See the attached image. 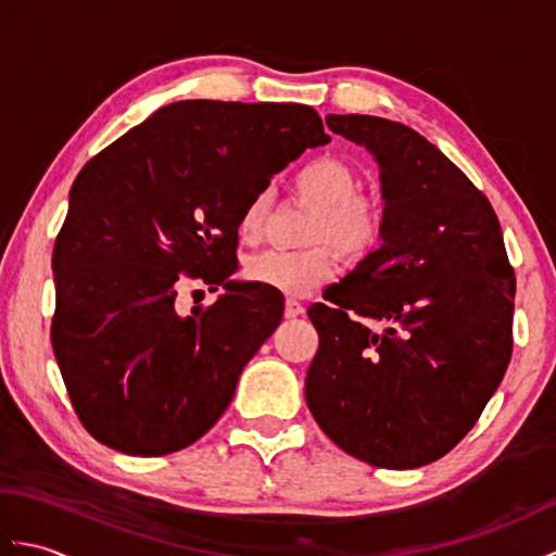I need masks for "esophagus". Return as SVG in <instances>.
Masks as SVG:
<instances>
[{"label":"esophagus","instance_id":"34e87169","mask_svg":"<svg viewBox=\"0 0 556 556\" xmlns=\"http://www.w3.org/2000/svg\"><path fill=\"white\" fill-rule=\"evenodd\" d=\"M303 313H305L303 303H299L296 299H289V301H287V305H285V315H287V317H299V315H303Z\"/></svg>","mask_w":556,"mask_h":556}]
</instances>
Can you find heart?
I'll list each match as a JSON object with an SVG mask.
<instances>
[{
    "mask_svg": "<svg viewBox=\"0 0 556 556\" xmlns=\"http://www.w3.org/2000/svg\"><path fill=\"white\" fill-rule=\"evenodd\" d=\"M293 188L317 205L308 241L332 243L349 260L370 255L384 231L382 207L358 191V176L344 160L315 157L293 174ZM265 200L253 198L241 212L239 233L255 241L263 231ZM337 275L332 248L313 245L305 251H263L245 263V277L260 287L287 296H305Z\"/></svg>",
    "mask_w": 556,
    "mask_h": 556,
    "instance_id": "1",
    "label": "heart"
}]
</instances>
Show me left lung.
<instances>
[{
	"mask_svg": "<svg viewBox=\"0 0 556 556\" xmlns=\"http://www.w3.org/2000/svg\"><path fill=\"white\" fill-rule=\"evenodd\" d=\"M380 167L382 245L308 308L320 349L305 401L377 468L432 464L464 440L511 358L516 279L490 200L413 128L329 114ZM363 319L386 325L372 333Z\"/></svg>",
	"mask_w": 556,
	"mask_h": 556,
	"instance_id": "left-lung-1",
	"label": "left lung"
}]
</instances>
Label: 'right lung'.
Segmentation results:
<instances>
[{
  "mask_svg": "<svg viewBox=\"0 0 556 556\" xmlns=\"http://www.w3.org/2000/svg\"><path fill=\"white\" fill-rule=\"evenodd\" d=\"M325 143L305 104L184 100L80 169L52 253V349L98 442L164 456L227 410L285 313L275 289L229 279L241 212L305 148ZM186 276L225 293L179 314Z\"/></svg>",
  "mask_w": 556,
  "mask_h": 556,
  "instance_id": "1",
  "label": "right lung"
}]
</instances>
